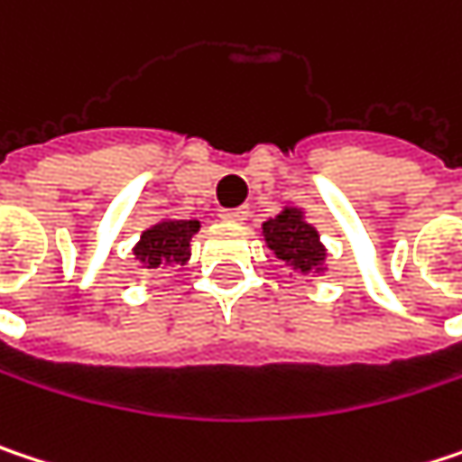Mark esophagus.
<instances>
[{"mask_svg": "<svg viewBox=\"0 0 462 462\" xmlns=\"http://www.w3.org/2000/svg\"><path fill=\"white\" fill-rule=\"evenodd\" d=\"M219 219H225V222H245V219H248V208H245V206H237V208H222Z\"/></svg>", "mask_w": 462, "mask_h": 462, "instance_id": "34e87169", "label": "esophagus"}]
</instances>
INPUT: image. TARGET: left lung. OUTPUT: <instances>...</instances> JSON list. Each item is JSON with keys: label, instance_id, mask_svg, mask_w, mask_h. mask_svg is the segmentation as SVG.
<instances>
[{"label": "left lung", "instance_id": "1", "mask_svg": "<svg viewBox=\"0 0 462 462\" xmlns=\"http://www.w3.org/2000/svg\"><path fill=\"white\" fill-rule=\"evenodd\" d=\"M264 240L274 251L277 259L291 264L301 274L319 273L325 262V245L312 225L304 222L301 208H285L274 219L262 225Z\"/></svg>", "mask_w": 462, "mask_h": 462}]
</instances>
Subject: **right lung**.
I'll return each instance as SVG.
<instances>
[{"mask_svg":"<svg viewBox=\"0 0 462 462\" xmlns=\"http://www.w3.org/2000/svg\"><path fill=\"white\" fill-rule=\"evenodd\" d=\"M198 230L200 222L195 219H163L143 232L140 243L134 245V256L147 270L161 264H185L189 259V237Z\"/></svg>","mask_w":462,"mask_h":462,"instance_id":"obj_1","label":"right lung"}]
</instances>
